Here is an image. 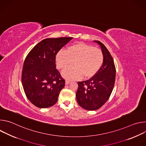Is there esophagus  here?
Listing matches in <instances>:
<instances>
[{
    "label": "esophagus",
    "mask_w": 146,
    "mask_h": 146,
    "mask_svg": "<svg viewBox=\"0 0 146 146\" xmlns=\"http://www.w3.org/2000/svg\"><path fill=\"white\" fill-rule=\"evenodd\" d=\"M70 83V81H68V80H66V81H65V84L66 85H69V84Z\"/></svg>",
    "instance_id": "esophagus-1"
}]
</instances>
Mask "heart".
Masks as SVG:
<instances>
[{"instance_id":"b5f03b06","label":"heart","mask_w":146,"mask_h":146,"mask_svg":"<svg viewBox=\"0 0 146 146\" xmlns=\"http://www.w3.org/2000/svg\"><path fill=\"white\" fill-rule=\"evenodd\" d=\"M56 64L59 69H64L62 76L69 80H78L94 76L101 68L104 56L101 50L83 43L69 46L67 51H59L56 55Z\"/></svg>"}]
</instances>
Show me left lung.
Segmentation results:
<instances>
[{
    "label": "left lung",
    "instance_id": "left-lung-1",
    "mask_svg": "<svg viewBox=\"0 0 146 146\" xmlns=\"http://www.w3.org/2000/svg\"><path fill=\"white\" fill-rule=\"evenodd\" d=\"M94 41L102 49L103 64L90 80L77 82L78 87L76 95L78 105L90 111L99 109L108 101L114 88L116 73L114 60L107 48L99 41Z\"/></svg>",
    "mask_w": 146,
    "mask_h": 146
}]
</instances>
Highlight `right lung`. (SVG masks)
Returning <instances> with one entry per match:
<instances>
[{"instance_id": "obj_1", "label": "right lung", "mask_w": 146, "mask_h": 146, "mask_svg": "<svg viewBox=\"0 0 146 146\" xmlns=\"http://www.w3.org/2000/svg\"><path fill=\"white\" fill-rule=\"evenodd\" d=\"M72 38H45L36 44L26 57L22 84L27 98L36 107L47 108L58 101L65 81L56 69L55 56Z\"/></svg>"}]
</instances>
